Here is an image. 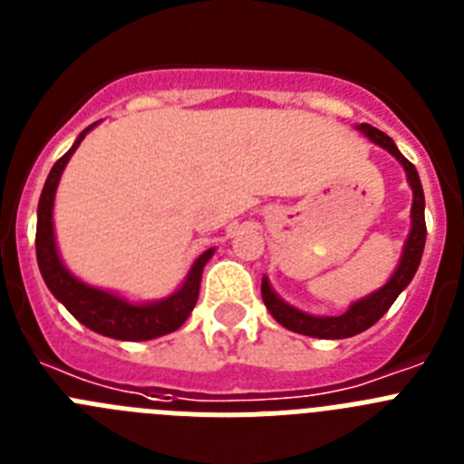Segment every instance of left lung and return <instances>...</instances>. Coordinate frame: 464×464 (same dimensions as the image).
Segmentation results:
<instances>
[{
	"label": "left lung",
	"mask_w": 464,
	"mask_h": 464,
	"mask_svg": "<svg viewBox=\"0 0 464 464\" xmlns=\"http://www.w3.org/2000/svg\"><path fill=\"white\" fill-rule=\"evenodd\" d=\"M358 130L362 134H367L374 143H379L381 149H385L391 155H395L397 162H401V167L407 171L409 186H411L413 190L411 232H409V239L407 244H404V253H401V260L400 265H397L395 274L391 276V281L385 283L381 290L372 293L370 297L355 302V304L342 315H309L304 314V311L295 309V306L285 304L283 299H278L276 295H274L267 278H262V299H265V306L269 309V314H272L274 318H276V323H281L283 327H288V330L297 332V334H306V337L346 339L355 337V334H360V332H364L367 327L374 325L381 315L391 309L392 302L397 299V295L411 283L413 274H416L418 265H420V257H423L428 227H425V195L423 186H420V179H418L416 167L397 150L395 141H392L385 132L367 125V122H362Z\"/></svg>",
	"instance_id": "left-lung-1"
}]
</instances>
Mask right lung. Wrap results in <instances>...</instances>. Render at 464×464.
<instances>
[{"instance_id":"add662e5","label":"right lung","mask_w":464,"mask_h":464,"mask_svg":"<svg viewBox=\"0 0 464 464\" xmlns=\"http://www.w3.org/2000/svg\"><path fill=\"white\" fill-rule=\"evenodd\" d=\"M94 125L85 127L72 149L53 165L51 174L44 183V190H41L39 208H36V262H39L41 276L46 281L48 290L67 306L69 314L97 334L121 339V342H146V339L162 337V334L179 330L188 321L190 311L195 309L197 297H199V283H202V269L208 257L213 256V248L197 257L181 288L171 297L153 302V304H130L116 295L85 285L64 269L63 260L57 256L55 235H53V199H55L57 183H60L64 165Z\"/></svg>"}]
</instances>
